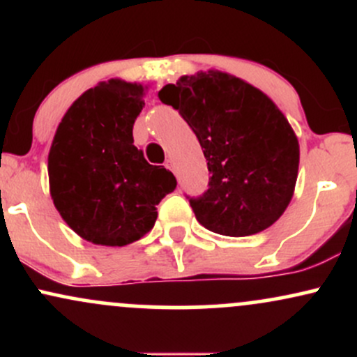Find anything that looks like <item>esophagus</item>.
<instances>
[{
    "instance_id": "esophagus-1",
    "label": "esophagus",
    "mask_w": 357,
    "mask_h": 357,
    "mask_svg": "<svg viewBox=\"0 0 357 357\" xmlns=\"http://www.w3.org/2000/svg\"><path fill=\"white\" fill-rule=\"evenodd\" d=\"M166 167H167V169H171V171H173V173L176 174V167H174V162L171 161V159H169V161L166 162Z\"/></svg>"
}]
</instances>
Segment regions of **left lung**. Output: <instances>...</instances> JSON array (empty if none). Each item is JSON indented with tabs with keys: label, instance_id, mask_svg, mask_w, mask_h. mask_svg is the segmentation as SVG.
Returning a JSON list of instances; mask_svg holds the SVG:
<instances>
[{
	"label": "left lung",
	"instance_id": "left-lung-1",
	"mask_svg": "<svg viewBox=\"0 0 357 357\" xmlns=\"http://www.w3.org/2000/svg\"><path fill=\"white\" fill-rule=\"evenodd\" d=\"M198 137L210 183L190 198L196 220L210 231L248 236L272 227L296 190L298 141L268 96L227 72L183 75L159 90Z\"/></svg>",
	"mask_w": 357,
	"mask_h": 357
}]
</instances>
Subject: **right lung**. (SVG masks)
<instances>
[{
	"label": "right lung",
	"instance_id": "obj_1",
	"mask_svg": "<svg viewBox=\"0 0 357 357\" xmlns=\"http://www.w3.org/2000/svg\"><path fill=\"white\" fill-rule=\"evenodd\" d=\"M146 87L121 79L100 82L70 105L48 153L53 204L84 240L124 247L151 231L159 202L176 178L151 166L134 146L132 127Z\"/></svg>",
	"mask_w": 357,
	"mask_h": 357
}]
</instances>
